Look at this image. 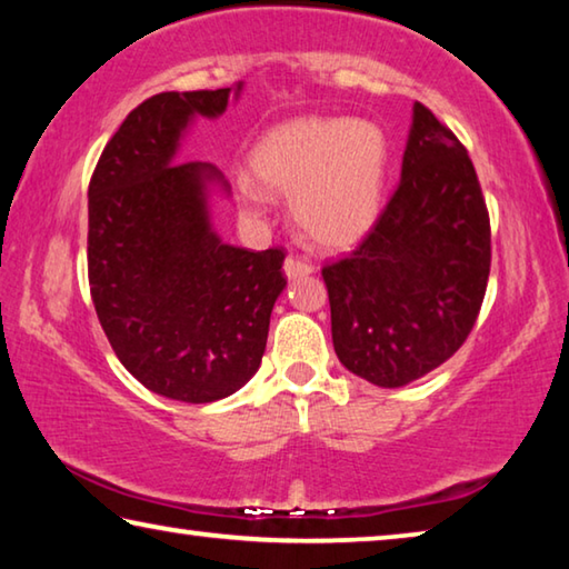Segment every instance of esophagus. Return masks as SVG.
<instances>
[{"label":"esophagus","mask_w":569,"mask_h":569,"mask_svg":"<svg viewBox=\"0 0 569 569\" xmlns=\"http://www.w3.org/2000/svg\"><path fill=\"white\" fill-rule=\"evenodd\" d=\"M283 273H286L288 281H296V278H306V276H311V273H313V266H311V263H306V261H301V258L288 256V258H286V263H283Z\"/></svg>","instance_id":"34e87169"}]
</instances>
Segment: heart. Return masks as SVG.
I'll list each match as a JSON object with an SVG mask.
<instances>
[{"mask_svg":"<svg viewBox=\"0 0 569 569\" xmlns=\"http://www.w3.org/2000/svg\"><path fill=\"white\" fill-rule=\"evenodd\" d=\"M389 140L379 124L346 118H296L266 130L248 152L250 180L240 206L261 216L268 192L291 196V216L313 246L341 250L379 220ZM258 184L262 187L257 188Z\"/></svg>","mask_w":569,"mask_h":569,"instance_id":"obj_1","label":"heart"}]
</instances>
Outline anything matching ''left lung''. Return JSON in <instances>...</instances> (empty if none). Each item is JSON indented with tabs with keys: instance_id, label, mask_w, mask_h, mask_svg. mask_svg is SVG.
I'll list each match as a JSON object with an SVG mask.
<instances>
[{
	"instance_id": "obj_1",
	"label": "left lung",
	"mask_w": 569,
	"mask_h": 569,
	"mask_svg": "<svg viewBox=\"0 0 569 569\" xmlns=\"http://www.w3.org/2000/svg\"><path fill=\"white\" fill-rule=\"evenodd\" d=\"M489 263L475 166L455 132L413 102L397 192L361 246L321 271L339 361L383 389L427 377L467 341Z\"/></svg>"
}]
</instances>
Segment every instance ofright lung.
Returning a JSON list of instances; mask_svg holds the SVG:
<instances>
[{"label": "right lung", "mask_w": 569, "mask_h": 569, "mask_svg": "<svg viewBox=\"0 0 569 569\" xmlns=\"http://www.w3.org/2000/svg\"><path fill=\"white\" fill-rule=\"evenodd\" d=\"M243 82L160 92L138 104L104 146L90 180L88 271L112 351L152 393L210 403L261 366L283 250L223 243L210 196L230 186L210 162H178L198 118L216 120Z\"/></svg>", "instance_id": "obj_1"}]
</instances>
